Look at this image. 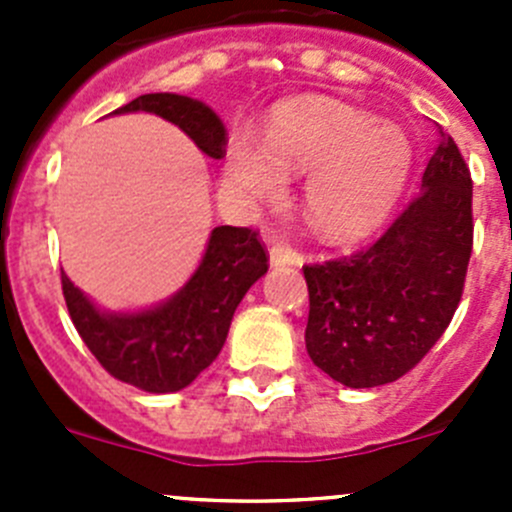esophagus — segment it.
<instances>
[{
    "instance_id": "esophagus-1",
    "label": "esophagus",
    "mask_w": 512,
    "mask_h": 512,
    "mask_svg": "<svg viewBox=\"0 0 512 512\" xmlns=\"http://www.w3.org/2000/svg\"><path fill=\"white\" fill-rule=\"evenodd\" d=\"M270 262L272 267H285V265H302V255L294 250L287 242H275L270 247Z\"/></svg>"
}]
</instances>
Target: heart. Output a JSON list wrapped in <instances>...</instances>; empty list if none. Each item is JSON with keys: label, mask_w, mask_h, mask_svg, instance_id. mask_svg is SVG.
<instances>
[{"label": "heart", "mask_w": 512, "mask_h": 512, "mask_svg": "<svg viewBox=\"0 0 512 512\" xmlns=\"http://www.w3.org/2000/svg\"><path fill=\"white\" fill-rule=\"evenodd\" d=\"M414 151L401 128L332 98H294L272 111L265 138L237 128L225 143V183L242 203H277L287 175H307L304 218L319 237L352 242L389 218Z\"/></svg>", "instance_id": "b5f03b06"}]
</instances>
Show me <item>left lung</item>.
Masks as SVG:
<instances>
[{
    "label": "left lung",
    "instance_id": "left-lung-1",
    "mask_svg": "<svg viewBox=\"0 0 512 512\" xmlns=\"http://www.w3.org/2000/svg\"><path fill=\"white\" fill-rule=\"evenodd\" d=\"M438 146L423 190L366 250L304 265L309 359L349 389L391 384L451 324L473 252V180L456 141Z\"/></svg>",
    "mask_w": 512,
    "mask_h": 512
}]
</instances>
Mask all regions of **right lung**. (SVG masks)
Returning <instances> with one entry per match:
<instances>
[{
  "mask_svg": "<svg viewBox=\"0 0 512 512\" xmlns=\"http://www.w3.org/2000/svg\"><path fill=\"white\" fill-rule=\"evenodd\" d=\"M148 111L175 123L210 158H225V126L213 108L178 94H146L113 113ZM265 245L252 227H215L190 282L156 309L103 314L61 272L69 317L98 364L123 384L151 394L180 391L223 349L232 314L267 272Z\"/></svg>",
  "mask_w": 512,
  "mask_h": 512,
  "instance_id": "1",
  "label": "right lung"
}]
</instances>
